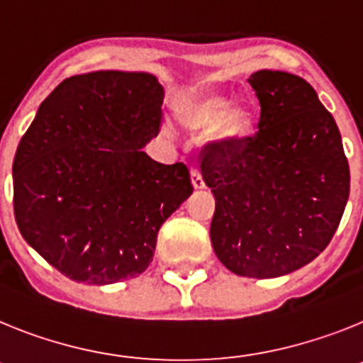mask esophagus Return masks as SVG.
<instances>
[{
  "label": "esophagus",
  "mask_w": 363,
  "mask_h": 363,
  "mask_svg": "<svg viewBox=\"0 0 363 363\" xmlns=\"http://www.w3.org/2000/svg\"><path fill=\"white\" fill-rule=\"evenodd\" d=\"M191 184H194L195 190H203L204 188V181H203V175L197 168L191 169Z\"/></svg>",
  "instance_id": "34e87169"
}]
</instances>
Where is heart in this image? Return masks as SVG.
Here are the masks:
<instances>
[{
    "mask_svg": "<svg viewBox=\"0 0 363 363\" xmlns=\"http://www.w3.org/2000/svg\"><path fill=\"white\" fill-rule=\"evenodd\" d=\"M177 121L188 131H203L212 128L217 144L235 146L250 137L254 129V115L242 102L232 104V99L217 91H201L190 94L173 107Z\"/></svg>",
    "mask_w": 363,
    "mask_h": 363,
    "instance_id": "1",
    "label": "heart"
}]
</instances>
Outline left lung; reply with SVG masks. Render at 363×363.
<instances>
[{"label": "left lung", "instance_id": "1", "mask_svg": "<svg viewBox=\"0 0 363 363\" xmlns=\"http://www.w3.org/2000/svg\"><path fill=\"white\" fill-rule=\"evenodd\" d=\"M259 131L235 146L208 144L201 173L216 197L210 239L238 276L301 269L333 239L349 199L338 125L313 86L285 71L252 72Z\"/></svg>", "mask_w": 363, "mask_h": 363}]
</instances>
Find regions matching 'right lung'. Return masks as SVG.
Instances as JSON below:
<instances>
[{
	"label": "right lung",
	"instance_id": "add662e5",
	"mask_svg": "<svg viewBox=\"0 0 363 363\" xmlns=\"http://www.w3.org/2000/svg\"><path fill=\"white\" fill-rule=\"evenodd\" d=\"M162 100L150 72L77 74L43 100L21 137L16 223L69 279L109 285L143 274L162 223L194 191L184 164L143 151L159 135Z\"/></svg>",
	"mask_w": 363,
	"mask_h": 363
}]
</instances>
